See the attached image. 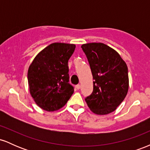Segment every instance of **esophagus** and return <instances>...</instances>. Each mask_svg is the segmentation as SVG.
Returning a JSON list of instances; mask_svg holds the SVG:
<instances>
[{
  "mask_svg": "<svg viewBox=\"0 0 150 150\" xmlns=\"http://www.w3.org/2000/svg\"><path fill=\"white\" fill-rule=\"evenodd\" d=\"M80 87H81V85H80V84H78V85H76V88H77V89H80Z\"/></svg>",
  "mask_w": 150,
  "mask_h": 150,
  "instance_id": "obj_1",
  "label": "esophagus"
}]
</instances>
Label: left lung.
Wrapping results in <instances>:
<instances>
[{
  "label": "left lung",
  "mask_w": 150,
  "mask_h": 150,
  "mask_svg": "<svg viewBox=\"0 0 150 150\" xmlns=\"http://www.w3.org/2000/svg\"><path fill=\"white\" fill-rule=\"evenodd\" d=\"M92 71L93 92L86 97L89 109L97 115L113 112L126 97L128 67L117 51L103 43L82 44Z\"/></svg>",
  "instance_id": "8db88e82"
}]
</instances>
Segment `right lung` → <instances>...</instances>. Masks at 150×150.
<instances>
[{
  "label": "right lung",
  "instance_id": "obj_1",
  "mask_svg": "<svg viewBox=\"0 0 150 150\" xmlns=\"http://www.w3.org/2000/svg\"><path fill=\"white\" fill-rule=\"evenodd\" d=\"M75 45L53 43L34 58L27 73L30 92L42 109L54 111L64 106L74 92L69 84L68 60Z\"/></svg>",
  "mask_w": 150,
  "mask_h": 150
}]
</instances>
